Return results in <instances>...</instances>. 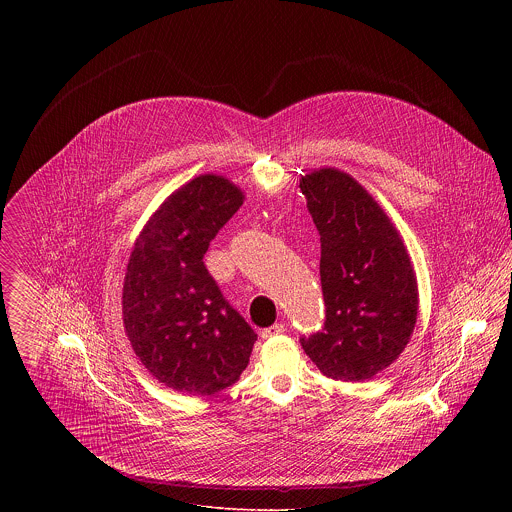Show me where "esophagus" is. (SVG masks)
Masks as SVG:
<instances>
[{
  "label": "esophagus",
  "instance_id": "obj_1",
  "mask_svg": "<svg viewBox=\"0 0 512 512\" xmlns=\"http://www.w3.org/2000/svg\"><path fill=\"white\" fill-rule=\"evenodd\" d=\"M284 331H286V325H284V323H274V325L262 329L260 335H262L264 339H270V337H276V335H280V333H284Z\"/></svg>",
  "mask_w": 512,
  "mask_h": 512
}]
</instances>
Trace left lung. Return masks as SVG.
<instances>
[{
	"label": "left lung",
	"instance_id": "obj_1",
	"mask_svg": "<svg viewBox=\"0 0 512 512\" xmlns=\"http://www.w3.org/2000/svg\"><path fill=\"white\" fill-rule=\"evenodd\" d=\"M299 189L321 240L325 301L323 327L299 343L325 376L361 382L408 345L416 276L396 228L351 175L321 169L301 177Z\"/></svg>",
	"mask_w": 512,
	"mask_h": 512
}]
</instances>
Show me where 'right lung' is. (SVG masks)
<instances>
[{
  "instance_id": "right-lung-1",
  "label": "right lung",
  "mask_w": 512,
  "mask_h": 512,
  "mask_svg": "<svg viewBox=\"0 0 512 512\" xmlns=\"http://www.w3.org/2000/svg\"><path fill=\"white\" fill-rule=\"evenodd\" d=\"M242 199L224 177H195L149 219L128 262V339L153 378L181 394L209 396L236 382L258 339L203 262Z\"/></svg>"
}]
</instances>
